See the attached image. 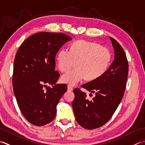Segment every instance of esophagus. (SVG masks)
Listing matches in <instances>:
<instances>
[{
	"label": "esophagus",
	"instance_id": "esophagus-1",
	"mask_svg": "<svg viewBox=\"0 0 145 145\" xmlns=\"http://www.w3.org/2000/svg\"><path fill=\"white\" fill-rule=\"evenodd\" d=\"M72 88L71 86H69V85H68L67 86V91H72Z\"/></svg>",
	"mask_w": 145,
	"mask_h": 145
}]
</instances>
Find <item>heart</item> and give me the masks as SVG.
Listing matches in <instances>:
<instances>
[{
  "instance_id": "obj_1",
  "label": "heart",
  "mask_w": 145,
  "mask_h": 145,
  "mask_svg": "<svg viewBox=\"0 0 145 145\" xmlns=\"http://www.w3.org/2000/svg\"><path fill=\"white\" fill-rule=\"evenodd\" d=\"M111 52L100 44L86 40H78L72 43L70 51L66 49L59 51L56 64L62 72L68 71L74 66L76 68L61 77V82L74 86L83 80L94 81L106 72L110 66Z\"/></svg>"
}]
</instances>
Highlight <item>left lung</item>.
I'll list each match as a JSON object with an SVG mask.
<instances>
[{
    "label": "left lung",
    "mask_w": 145,
    "mask_h": 145,
    "mask_svg": "<svg viewBox=\"0 0 145 145\" xmlns=\"http://www.w3.org/2000/svg\"><path fill=\"white\" fill-rule=\"evenodd\" d=\"M114 49V59L99 78L82 84V88L95 93L91 101L79 88L73 90L72 108L76 120L82 128L93 129L107 123L119 106L125 93L128 74V62L123 48L110 37Z\"/></svg>",
    "instance_id": "left-lung-1"
}]
</instances>
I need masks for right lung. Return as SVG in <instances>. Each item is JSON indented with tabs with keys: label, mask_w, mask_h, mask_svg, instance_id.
<instances>
[{
	"label": "right lung",
	"mask_w": 145,
	"mask_h": 145,
	"mask_svg": "<svg viewBox=\"0 0 145 145\" xmlns=\"http://www.w3.org/2000/svg\"><path fill=\"white\" fill-rule=\"evenodd\" d=\"M71 39L64 33L38 32L24 41L17 52L14 93L20 111L32 125H46L56 117L57 105L67 85L56 84L60 75L55 71V57L61 47Z\"/></svg>",
	"instance_id": "right-lung-1"
}]
</instances>
